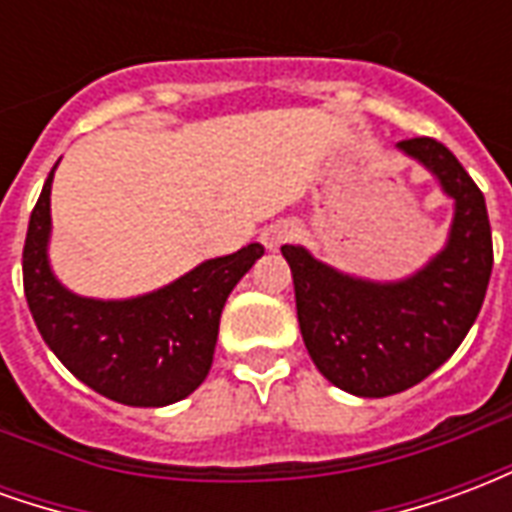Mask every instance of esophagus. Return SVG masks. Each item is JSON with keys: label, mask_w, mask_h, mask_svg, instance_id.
<instances>
[{"label": "esophagus", "mask_w": 512, "mask_h": 512, "mask_svg": "<svg viewBox=\"0 0 512 512\" xmlns=\"http://www.w3.org/2000/svg\"><path fill=\"white\" fill-rule=\"evenodd\" d=\"M293 235H296V224L288 222V219H279V222L268 224L266 230L260 233V241H263L266 249H279L282 244H288Z\"/></svg>", "instance_id": "1"}]
</instances>
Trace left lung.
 <instances>
[{
	"mask_svg": "<svg viewBox=\"0 0 512 512\" xmlns=\"http://www.w3.org/2000/svg\"><path fill=\"white\" fill-rule=\"evenodd\" d=\"M397 147L455 200L447 246L428 266L397 282H370L326 266L304 246H282L312 362L359 397L397 395L439 370L477 321L494 268L485 197L461 161L430 136Z\"/></svg>",
	"mask_w": 512,
	"mask_h": 512,
	"instance_id": "obj_1",
	"label": "left lung"
}]
</instances>
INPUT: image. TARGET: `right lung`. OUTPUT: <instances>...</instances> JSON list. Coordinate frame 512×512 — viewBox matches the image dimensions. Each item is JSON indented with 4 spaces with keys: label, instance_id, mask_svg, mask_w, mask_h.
<instances>
[{
    "label": "right lung",
    "instance_id": "1",
    "mask_svg": "<svg viewBox=\"0 0 512 512\" xmlns=\"http://www.w3.org/2000/svg\"><path fill=\"white\" fill-rule=\"evenodd\" d=\"M54 169L32 208L24 241V296L40 337L98 395L139 408L178 403L208 376L224 301L263 257V246L205 260L136 299H84L60 285L49 266Z\"/></svg>",
    "mask_w": 512,
    "mask_h": 512
}]
</instances>
